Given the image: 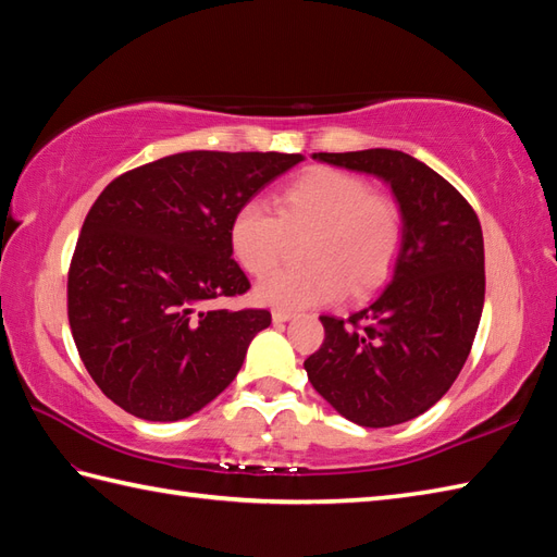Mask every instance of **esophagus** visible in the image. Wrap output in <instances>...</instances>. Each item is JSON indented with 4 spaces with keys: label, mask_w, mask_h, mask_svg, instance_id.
Here are the masks:
<instances>
[{
    "label": "esophagus",
    "mask_w": 557,
    "mask_h": 557,
    "mask_svg": "<svg viewBox=\"0 0 557 557\" xmlns=\"http://www.w3.org/2000/svg\"><path fill=\"white\" fill-rule=\"evenodd\" d=\"M292 315H294V313H292L289 309H275V311H272V321H275V323H285V321H289Z\"/></svg>",
    "instance_id": "esophagus-1"
}]
</instances>
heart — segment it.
<instances>
[{
	"mask_svg": "<svg viewBox=\"0 0 557 557\" xmlns=\"http://www.w3.org/2000/svg\"><path fill=\"white\" fill-rule=\"evenodd\" d=\"M277 215L256 200L234 212L230 246L253 277L280 268L289 236H304L309 265L260 282L256 299L280 309L333 304L351 294H369L389 277L405 239V215L393 196L371 191L361 176L315 168L282 186Z\"/></svg>",
	"mask_w": 557,
	"mask_h": 557,
	"instance_id": "obj_1",
	"label": "heart"
}]
</instances>
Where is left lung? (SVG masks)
Here are the masks:
<instances>
[{
	"instance_id": "left-lung-1",
	"label": "left lung",
	"mask_w": 557,
	"mask_h": 557,
	"mask_svg": "<svg viewBox=\"0 0 557 557\" xmlns=\"http://www.w3.org/2000/svg\"><path fill=\"white\" fill-rule=\"evenodd\" d=\"M313 158L383 180L405 215L389 285L347 321L321 315L325 339L304 361L315 393L342 417L387 429L429 411L474 345L486 294L481 222L453 184L401 150Z\"/></svg>"
}]
</instances>
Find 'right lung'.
I'll return each mask as SVG.
<instances>
[{"instance_id":"obj_1","label":"right lung","mask_w":557,"mask_h":557,"mask_svg":"<svg viewBox=\"0 0 557 557\" xmlns=\"http://www.w3.org/2000/svg\"><path fill=\"white\" fill-rule=\"evenodd\" d=\"M301 160L176 152L116 176L98 196L71 258L69 325L114 405L146 421H180L234 381L270 311L203 306L251 287L232 258V218Z\"/></svg>"}]
</instances>
